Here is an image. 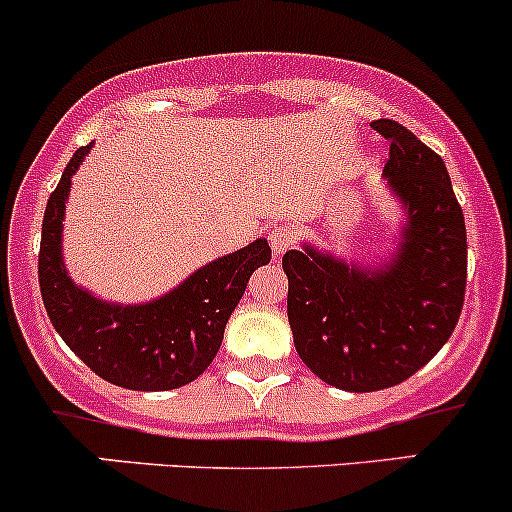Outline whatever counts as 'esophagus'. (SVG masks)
<instances>
[{
	"label": "esophagus",
	"instance_id": "34e87169",
	"mask_svg": "<svg viewBox=\"0 0 512 512\" xmlns=\"http://www.w3.org/2000/svg\"><path fill=\"white\" fill-rule=\"evenodd\" d=\"M269 245H272V252H274V257H282L286 250H289L291 245H294V240H296V235H294V230H291L289 226H286V223H279V226H272L269 228Z\"/></svg>",
	"mask_w": 512,
	"mask_h": 512
}]
</instances>
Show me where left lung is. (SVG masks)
I'll return each instance as SVG.
<instances>
[{"instance_id":"8db88e82","label":"left lung","mask_w":512,"mask_h":512,"mask_svg":"<svg viewBox=\"0 0 512 512\" xmlns=\"http://www.w3.org/2000/svg\"><path fill=\"white\" fill-rule=\"evenodd\" d=\"M372 128L391 143L384 177L406 211L391 260L347 265L313 245L282 257L296 352L325 384L355 393L425 367L452 335L466 289L464 213L445 162L401 123Z\"/></svg>"}]
</instances>
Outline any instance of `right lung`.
I'll use <instances>...</instances> for the list:
<instances>
[{
	"instance_id": "add662e5",
	"label": "right lung",
	"mask_w": 512,
	"mask_h": 512,
	"mask_svg": "<svg viewBox=\"0 0 512 512\" xmlns=\"http://www.w3.org/2000/svg\"><path fill=\"white\" fill-rule=\"evenodd\" d=\"M89 148L92 143L67 162L43 216L38 252L43 306L65 345L101 379L133 391L179 389L213 362L247 279L267 265L272 250L265 238H257L243 250L196 269L170 294L138 306L97 299L67 277L63 262L67 194Z\"/></svg>"
}]
</instances>
